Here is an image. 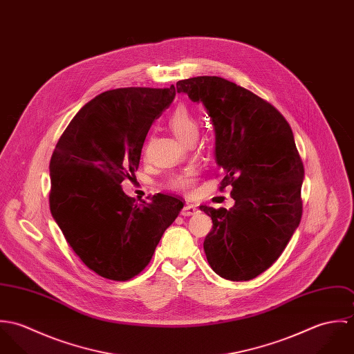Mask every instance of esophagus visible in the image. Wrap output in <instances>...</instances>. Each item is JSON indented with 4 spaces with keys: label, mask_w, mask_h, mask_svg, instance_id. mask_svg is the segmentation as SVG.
I'll list each match as a JSON object with an SVG mask.
<instances>
[{
    "label": "esophagus",
    "mask_w": 354,
    "mask_h": 354,
    "mask_svg": "<svg viewBox=\"0 0 354 354\" xmlns=\"http://www.w3.org/2000/svg\"><path fill=\"white\" fill-rule=\"evenodd\" d=\"M198 212V207L194 205V204H187L183 209H181V215L184 216H189V215H194Z\"/></svg>",
    "instance_id": "obj_1"
}]
</instances>
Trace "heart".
Here are the masks:
<instances>
[{"label":"heart","instance_id":"heart-1","mask_svg":"<svg viewBox=\"0 0 354 354\" xmlns=\"http://www.w3.org/2000/svg\"><path fill=\"white\" fill-rule=\"evenodd\" d=\"M167 124L173 133L184 143L189 145L195 142L199 135V122L194 113L184 104H178L169 115ZM196 181V173L187 170L169 177L167 187L174 191H188Z\"/></svg>","mask_w":354,"mask_h":354}]
</instances>
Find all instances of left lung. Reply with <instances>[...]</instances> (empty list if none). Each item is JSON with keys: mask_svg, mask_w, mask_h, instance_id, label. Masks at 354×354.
Instances as JSON below:
<instances>
[{"mask_svg": "<svg viewBox=\"0 0 354 354\" xmlns=\"http://www.w3.org/2000/svg\"><path fill=\"white\" fill-rule=\"evenodd\" d=\"M177 93L202 102L215 131L219 191L234 205L201 209L212 219L203 247L211 268L229 281H250L285 251L303 215L304 165L285 117L250 90L218 76L177 82Z\"/></svg>", "mask_w": 354, "mask_h": 354, "instance_id": "1", "label": "left lung"}]
</instances>
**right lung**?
I'll return each instance as SVG.
<instances>
[{
  "mask_svg": "<svg viewBox=\"0 0 354 354\" xmlns=\"http://www.w3.org/2000/svg\"><path fill=\"white\" fill-rule=\"evenodd\" d=\"M174 97L173 84L104 91L72 118L51 155V215L73 252L106 279L140 274L184 207L162 194L139 204L121 188L133 180L152 122Z\"/></svg>",
  "mask_w": 354,
  "mask_h": 354,
  "instance_id": "right-lung-1",
  "label": "right lung"
}]
</instances>
